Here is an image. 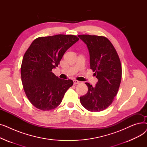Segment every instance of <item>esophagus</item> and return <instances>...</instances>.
I'll use <instances>...</instances> for the list:
<instances>
[{
  "label": "esophagus",
  "instance_id": "1",
  "mask_svg": "<svg viewBox=\"0 0 147 147\" xmlns=\"http://www.w3.org/2000/svg\"><path fill=\"white\" fill-rule=\"evenodd\" d=\"M73 83H74V84H78L80 83V82L78 81V80H74Z\"/></svg>",
  "mask_w": 147,
  "mask_h": 147
}]
</instances>
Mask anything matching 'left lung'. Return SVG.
<instances>
[{
  "mask_svg": "<svg viewBox=\"0 0 147 147\" xmlns=\"http://www.w3.org/2000/svg\"><path fill=\"white\" fill-rule=\"evenodd\" d=\"M78 36L87 45L90 69L98 80L94 87L85 83L88 91L80 97V102L89 111H101L112 104L118 92L121 79L120 60L107 37L88 34Z\"/></svg>",
  "mask_w": 147,
  "mask_h": 147,
  "instance_id": "obj_1",
  "label": "left lung"
}]
</instances>
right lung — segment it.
Here are the masks:
<instances>
[{"label": "right lung", "mask_w": 147, "mask_h": 147, "mask_svg": "<svg viewBox=\"0 0 147 147\" xmlns=\"http://www.w3.org/2000/svg\"><path fill=\"white\" fill-rule=\"evenodd\" d=\"M79 40L74 35L40 37L24 53L21 67L22 83L30 102L37 109H55L73 86V80L58 78L52 69L58 67L66 51Z\"/></svg>", "instance_id": "add662e5"}]
</instances>
